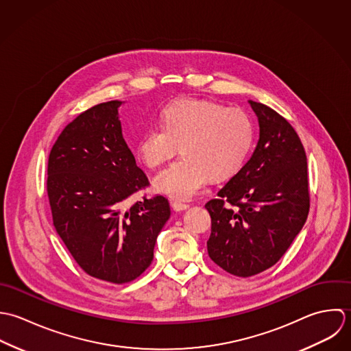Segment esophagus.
Returning <instances> with one entry per match:
<instances>
[{
	"mask_svg": "<svg viewBox=\"0 0 351 351\" xmlns=\"http://www.w3.org/2000/svg\"><path fill=\"white\" fill-rule=\"evenodd\" d=\"M172 208H173V210L175 211H184L190 208V205L180 204V202H173V204H172Z\"/></svg>",
	"mask_w": 351,
	"mask_h": 351,
	"instance_id": "obj_1",
	"label": "esophagus"
}]
</instances>
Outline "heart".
I'll list each match as a JSON object with an SVG mask.
<instances>
[{"instance_id":"obj_1","label":"heart","mask_w":351,"mask_h":351,"mask_svg":"<svg viewBox=\"0 0 351 351\" xmlns=\"http://www.w3.org/2000/svg\"><path fill=\"white\" fill-rule=\"evenodd\" d=\"M162 126H153L137 143L142 162L157 168L180 146L182 158L164 169L154 180L157 191L190 201L209 179H226L243 165L254 141L250 117L237 108L183 99L162 111Z\"/></svg>"}]
</instances>
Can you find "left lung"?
Masks as SVG:
<instances>
[{
  "label": "left lung",
  "instance_id": "left-lung-1",
  "mask_svg": "<svg viewBox=\"0 0 351 351\" xmlns=\"http://www.w3.org/2000/svg\"><path fill=\"white\" fill-rule=\"evenodd\" d=\"M259 123L251 158L205 208L210 213L208 252L237 277L274 266L302 229L309 211L304 146L270 107L248 100Z\"/></svg>",
  "mask_w": 351,
  "mask_h": 351
}]
</instances>
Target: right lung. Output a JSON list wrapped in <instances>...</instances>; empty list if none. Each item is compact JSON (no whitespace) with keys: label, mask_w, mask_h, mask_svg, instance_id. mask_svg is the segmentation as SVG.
Returning <instances> with one entry per match:
<instances>
[{"label":"right lung","mask_w":351,"mask_h":351,"mask_svg":"<svg viewBox=\"0 0 351 351\" xmlns=\"http://www.w3.org/2000/svg\"><path fill=\"white\" fill-rule=\"evenodd\" d=\"M122 104L112 100L80 114L56 141L47 168L58 236L86 274L112 283L136 280L149 267L171 215L161 195L129 205L149 182L123 138Z\"/></svg>","instance_id":"right-lung-1"}]
</instances>
